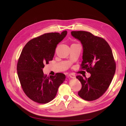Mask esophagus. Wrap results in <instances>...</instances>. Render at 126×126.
I'll list each match as a JSON object with an SVG mask.
<instances>
[{
  "mask_svg": "<svg viewBox=\"0 0 126 126\" xmlns=\"http://www.w3.org/2000/svg\"><path fill=\"white\" fill-rule=\"evenodd\" d=\"M69 77H70V78H75V75L73 74H69Z\"/></svg>",
  "mask_w": 126,
  "mask_h": 126,
  "instance_id": "1",
  "label": "esophagus"
}]
</instances>
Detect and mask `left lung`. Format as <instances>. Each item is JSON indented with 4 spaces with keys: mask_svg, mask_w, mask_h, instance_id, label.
<instances>
[{
    "mask_svg": "<svg viewBox=\"0 0 126 126\" xmlns=\"http://www.w3.org/2000/svg\"><path fill=\"white\" fill-rule=\"evenodd\" d=\"M71 35L82 45L80 68L91 74L88 78L77 76L82 86L78 94L85 100H95L107 90L115 74L116 64L111 49L104 38L90 32L72 31Z\"/></svg>",
    "mask_w": 126,
    "mask_h": 126,
    "instance_id": "1",
    "label": "left lung"
}]
</instances>
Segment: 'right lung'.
Returning <instances> with one entry per match:
<instances>
[{"instance_id":"add662e5","label":"right lung","mask_w":126,"mask_h":126,"mask_svg":"<svg viewBox=\"0 0 126 126\" xmlns=\"http://www.w3.org/2000/svg\"><path fill=\"white\" fill-rule=\"evenodd\" d=\"M67 31L46 33L26 44L17 64L19 80L24 92L30 99L46 104L56 97L66 76L57 72L48 76L43 71L45 64L52 60L57 45L67 35Z\"/></svg>"}]
</instances>
